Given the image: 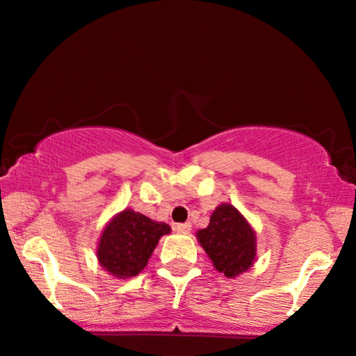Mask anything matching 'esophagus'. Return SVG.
<instances>
[{
	"label": "esophagus",
	"instance_id": "esophagus-1",
	"mask_svg": "<svg viewBox=\"0 0 356 356\" xmlns=\"http://www.w3.org/2000/svg\"><path fill=\"white\" fill-rule=\"evenodd\" d=\"M173 230L177 233H183V235H188L191 232V223H175Z\"/></svg>",
	"mask_w": 356,
	"mask_h": 356
}]
</instances>
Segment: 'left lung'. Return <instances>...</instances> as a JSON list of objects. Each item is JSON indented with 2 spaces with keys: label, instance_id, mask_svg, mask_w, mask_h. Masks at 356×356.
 <instances>
[{
  "label": "left lung",
  "instance_id": "left-lung-1",
  "mask_svg": "<svg viewBox=\"0 0 356 356\" xmlns=\"http://www.w3.org/2000/svg\"><path fill=\"white\" fill-rule=\"evenodd\" d=\"M197 240L211 257L213 267L227 277L248 270L254 261V232L230 204H222L212 212L207 228L197 232Z\"/></svg>",
  "mask_w": 356,
  "mask_h": 356
}]
</instances>
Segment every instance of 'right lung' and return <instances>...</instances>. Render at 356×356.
<instances>
[{
    "label": "right lung",
    "mask_w": 356,
    "mask_h": 356,
    "mask_svg": "<svg viewBox=\"0 0 356 356\" xmlns=\"http://www.w3.org/2000/svg\"><path fill=\"white\" fill-rule=\"evenodd\" d=\"M170 233L167 223L150 220L128 209L118 213L102 233L97 257L100 266L120 279L138 275L157 246L160 236Z\"/></svg>",
    "instance_id": "right-lung-1"
}]
</instances>
